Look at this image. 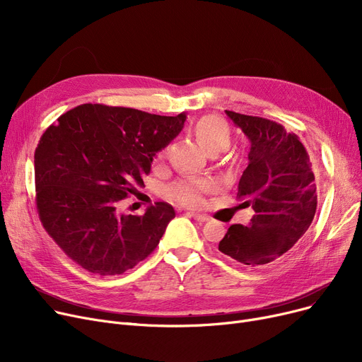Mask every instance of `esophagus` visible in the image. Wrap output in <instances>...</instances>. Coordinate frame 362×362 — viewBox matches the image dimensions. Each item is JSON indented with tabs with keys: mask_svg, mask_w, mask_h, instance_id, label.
<instances>
[{
	"mask_svg": "<svg viewBox=\"0 0 362 362\" xmlns=\"http://www.w3.org/2000/svg\"><path fill=\"white\" fill-rule=\"evenodd\" d=\"M189 216L191 217H194L197 221H199V223H205L206 220H208V216H205V214H198V213H189Z\"/></svg>",
	"mask_w": 362,
	"mask_h": 362,
	"instance_id": "34e87169",
	"label": "esophagus"
}]
</instances>
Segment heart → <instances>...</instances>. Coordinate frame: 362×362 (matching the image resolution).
<instances>
[{
	"mask_svg": "<svg viewBox=\"0 0 362 362\" xmlns=\"http://www.w3.org/2000/svg\"><path fill=\"white\" fill-rule=\"evenodd\" d=\"M194 133L199 144L213 156L218 154V152L224 151L230 145V127L217 114H206V116L201 117L194 126ZM164 151H160L156 156V163H160L164 158ZM213 189L214 183L211 180L187 177L171 183L165 189V195L168 199L180 202L183 205L199 206L204 202V195L211 192Z\"/></svg>",
	"mask_w": 362,
	"mask_h": 362,
	"instance_id": "obj_1",
	"label": "heart"
}]
</instances>
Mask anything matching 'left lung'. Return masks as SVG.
Masks as SVG:
<instances>
[{
  "instance_id": "left-lung-1",
  "label": "left lung",
  "mask_w": 362,
  "mask_h": 362,
  "mask_svg": "<svg viewBox=\"0 0 362 362\" xmlns=\"http://www.w3.org/2000/svg\"><path fill=\"white\" fill-rule=\"evenodd\" d=\"M251 144L238 198L251 205L250 226L232 224L218 251L257 267L273 262L308 230L317 210L313 163L298 135L281 124L226 110Z\"/></svg>"
}]
</instances>
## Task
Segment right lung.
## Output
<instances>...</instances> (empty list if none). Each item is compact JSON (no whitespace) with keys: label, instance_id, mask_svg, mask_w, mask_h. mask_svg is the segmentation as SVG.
<instances>
[{"label":"right lung","instance_id":"1","mask_svg":"<svg viewBox=\"0 0 362 362\" xmlns=\"http://www.w3.org/2000/svg\"><path fill=\"white\" fill-rule=\"evenodd\" d=\"M185 112L83 104L57 119L35 149L36 208L47 233L89 273L123 274L157 248L176 213L157 202L142 216L117 205L144 186L156 152L183 127Z\"/></svg>","mask_w":362,"mask_h":362}]
</instances>
